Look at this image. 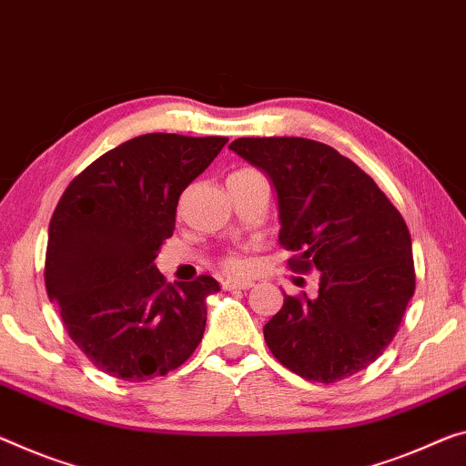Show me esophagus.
Returning <instances> with one entry per match:
<instances>
[{
    "mask_svg": "<svg viewBox=\"0 0 466 466\" xmlns=\"http://www.w3.org/2000/svg\"><path fill=\"white\" fill-rule=\"evenodd\" d=\"M254 285V281H249V279H228V281L223 283V288L227 291L231 289H249Z\"/></svg>",
    "mask_w": 466,
    "mask_h": 466,
    "instance_id": "1",
    "label": "esophagus"
}]
</instances>
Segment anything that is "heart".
Segmentation results:
<instances>
[{
	"instance_id": "heart-1",
	"label": "heart",
	"mask_w": 466,
	"mask_h": 466,
	"mask_svg": "<svg viewBox=\"0 0 466 466\" xmlns=\"http://www.w3.org/2000/svg\"><path fill=\"white\" fill-rule=\"evenodd\" d=\"M223 268L228 270V273H243V268H246V264H243V260L239 256H227L223 260Z\"/></svg>"
}]
</instances>
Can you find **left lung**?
<instances>
[{
    "label": "left lung",
    "instance_id": "left-lung-1",
    "mask_svg": "<svg viewBox=\"0 0 466 466\" xmlns=\"http://www.w3.org/2000/svg\"><path fill=\"white\" fill-rule=\"evenodd\" d=\"M235 154L268 175L279 243L296 273L320 270L319 296H285L264 339L291 373L335 383L383 354L414 293L402 214L338 149L304 137H239Z\"/></svg>",
    "mask_w": 466,
    "mask_h": 466
}]
</instances>
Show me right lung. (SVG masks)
I'll return each mask as SVG.
<instances>
[{
  "label": "right lung",
  "instance_id": "add662e5",
  "mask_svg": "<svg viewBox=\"0 0 466 466\" xmlns=\"http://www.w3.org/2000/svg\"><path fill=\"white\" fill-rule=\"evenodd\" d=\"M227 137L147 133L73 178L47 233L46 288L62 323L99 370L146 381L181 367L202 341L217 279L167 283L156 268L185 187Z\"/></svg>",
  "mask_w": 466,
  "mask_h": 466
}]
</instances>
